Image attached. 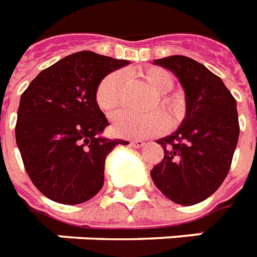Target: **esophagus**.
I'll use <instances>...</instances> for the list:
<instances>
[{"instance_id":"esophagus-1","label":"esophagus","mask_w":257,"mask_h":257,"mask_svg":"<svg viewBox=\"0 0 257 257\" xmlns=\"http://www.w3.org/2000/svg\"><path fill=\"white\" fill-rule=\"evenodd\" d=\"M131 146L135 147V148H142V147L144 146V142H143V140H132V142H131Z\"/></svg>"}]
</instances>
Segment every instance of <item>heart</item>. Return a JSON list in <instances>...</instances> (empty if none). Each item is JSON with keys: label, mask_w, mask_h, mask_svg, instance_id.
I'll return each instance as SVG.
<instances>
[{"label": "heart", "mask_w": 257, "mask_h": 257, "mask_svg": "<svg viewBox=\"0 0 257 257\" xmlns=\"http://www.w3.org/2000/svg\"><path fill=\"white\" fill-rule=\"evenodd\" d=\"M139 75L150 85L156 94L152 101V107L159 106L168 115L159 110H152L144 114L132 111H120L113 117V129L121 137L126 139H143L155 136L167 131L168 121L171 125L181 124L185 118L186 106L181 97L168 91L174 87V79L168 71L160 67H150L139 72ZM94 99L97 106L103 113H111L121 102V78L120 74L110 72L103 76L98 83ZM169 120H167V118Z\"/></svg>", "instance_id": "b5f03b06"}]
</instances>
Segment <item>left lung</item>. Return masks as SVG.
<instances>
[{
  "label": "left lung",
  "mask_w": 257,
  "mask_h": 257,
  "mask_svg": "<svg viewBox=\"0 0 257 257\" xmlns=\"http://www.w3.org/2000/svg\"><path fill=\"white\" fill-rule=\"evenodd\" d=\"M155 64L179 78L187 113L175 133L156 142L164 156L151 178L172 202L190 206L210 197L228 175L240 133L236 99L220 76L194 59L174 55Z\"/></svg>",
  "instance_id": "obj_1"
}]
</instances>
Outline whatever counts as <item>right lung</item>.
<instances>
[{"label":"right lung","instance_id":"obj_1","mask_svg":"<svg viewBox=\"0 0 257 257\" xmlns=\"http://www.w3.org/2000/svg\"><path fill=\"white\" fill-rule=\"evenodd\" d=\"M128 63L76 52L43 70L21 94L16 143L25 171L47 198L76 205L102 189L106 156L129 143L98 136L109 121L94 93L103 76Z\"/></svg>","mask_w":257,"mask_h":257}]
</instances>
